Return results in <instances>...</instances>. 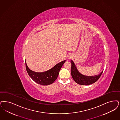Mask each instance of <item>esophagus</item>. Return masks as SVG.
<instances>
[{
    "label": "esophagus",
    "instance_id": "1",
    "mask_svg": "<svg viewBox=\"0 0 120 120\" xmlns=\"http://www.w3.org/2000/svg\"><path fill=\"white\" fill-rule=\"evenodd\" d=\"M72 56L71 54H68V55H67V59H68V60H69V59H71V58H72Z\"/></svg>",
    "mask_w": 120,
    "mask_h": 120
}]
</instances>
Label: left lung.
<instances>
[{"label": "left lung", "mask_w": 120, "mask_h": 120, "mask_svg": "<svg viewBox=\"0 0 120 120\" xmlns=\"http://www.w3.org/2000/svg\"><path fill=\"white\" fill-rule=\"evenodd\" d=\"M71 74L74 81L77 83L82 85H88L95 83L101 77L103 70L100 74L94 76H86L82 75L79 71L74 62L71 60Z\"/></svg>", "instance_id": "left-lung-1"}]
</instances>
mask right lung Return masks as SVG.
Segmentation results:
<instances>
[{"label": "right lung", "mask_w": 120, "mask_h": 120, "mask_svg": "<svg viewBox=\"0 0 120 120\" xmlns=\"http://www.w3.org/2000/svg\"><path fill=\"white\" fill-rule=\"evenodd\" d=\"M66 60L57 64L55 66L47 71L37 72L31 70L25 61L26 71L29 76L36 83L41 85H48L53 83L57 79L59 72Z\"/></svg>", "instance_id": "obj_1"}]
</instances>
